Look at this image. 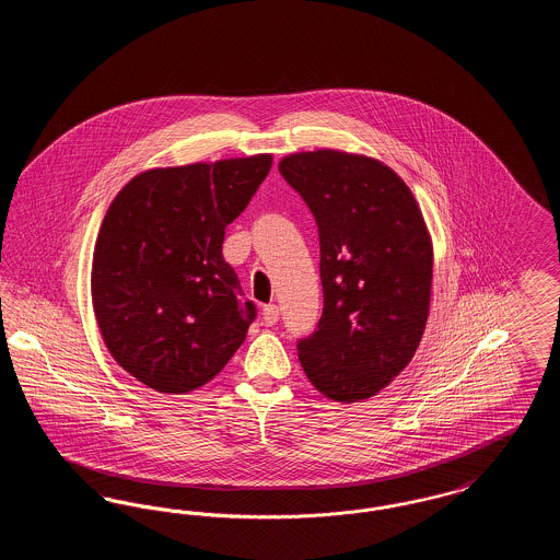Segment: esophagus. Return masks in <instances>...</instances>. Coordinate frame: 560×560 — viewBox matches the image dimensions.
Instances as JSON below:
<instances>
[{"mask_svg": "<svg viewBox=\"0 0 560 560\" xmlns=\"http://www.w3.org/2000/svg\"><path fill=\"white\" fill-rule=\"evenodd\" d=\"M262 320H265V325H268V327L277 325V320H279V306L267 304V306L262 308Z\"/></svg>", "mask_w": 560, "mask_h": 560, "instance_id": "obj_1", "label": "esophagus"}]
</instances>
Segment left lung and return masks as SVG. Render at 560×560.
<instances>
[{
    "instance_id": "1",
    "label": "left lung",
    "mask_w": 560,
    "mask_h": 560,
    "mask_svg": "<svg viewBox=\"0 0 560 560\" xmlns=\"http://www.w3.org/2000/svg\"><path fill=\"white\" fill-rule=\"evenodd\" d=\"M279 172L319 226L323 315L298 359L327 399H370L409 365L427 329V220L399 174L368 155L292 153Z\"/></svg>"
}]
</instances>
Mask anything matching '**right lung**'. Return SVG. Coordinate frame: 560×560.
<instances>
[{"instance_id":"add662e5","label":"right lung","mask_w":560,"mask_h":560,"mask_svg":"<svg viewBox=\"0 0 560 560\" xmlns=\"http://www.w3.org/2000/svg\"><path fill=\"white\" fill-rule=\"evenodd\" d=\"M270 153L151 167L117 192L92 256V308L110 357L165 395L208 384L243 345L256 306L222 258L224 229Z\"/></svg>"}]
</instances>
